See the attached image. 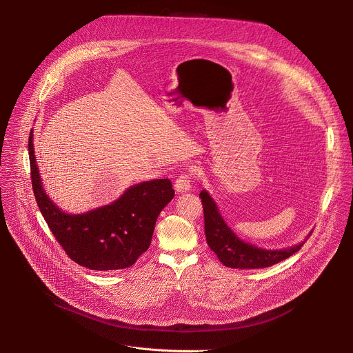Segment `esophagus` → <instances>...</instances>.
I'll return each instance as SVG.
<instances>
[{
	"label": "esophagus",
	"mask_w": 353,
	"mask_h": 353,
	"mask_svg": "<svg viewBox=\"0 0 353 353\" xmlns=\"http://www.w3.org/2000/svg\"><path fill=\"white\" fill-rule=\"evenodd\" d=\"M174 188L177 192H187L191 190V176L187 173H183L177 177L174 183Z\"/></svg>",
	"instance_id": "esophagus-1"
}]
</instances>
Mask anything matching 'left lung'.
Returning <instances> with one entry per match:
<instances>
[{
  "label": "left lung",
  "instance_id": "1",
  "mask_svg": "<svg viewBox=\"0 0 353 353\" xmlns=\"http://www.w3.org/2000/svg\"><path fill=\"white\" fill-rule=\"evenodd\" d=\"M199 198L204 208L207 243L219 261L229 268L256 270L271 267L293 256L306 241L305 240L300 244L282 250H265L245 243L240 240L225 223L215 201L205 190L199 192Z\"/></svg>",
  "mask_w": 353,
  "mask_h": 353
}]
</instances>
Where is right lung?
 I'll list each match as a JSON object with an SVG mask.
<instances>
[{
	"mask_svg": "<svg viewBox=\"0 0 353 353\" xmlns=\"http://www.w3.org/2000/svg\"><path fill=\"white\" fill-rule=\"evenodd\" d=\"M30 179L39 210L67 256L94 271L124 270L135 264L152 240L161 211L174 196L169 179L135 184L110 205L70 215L61 211L43 190L33 134L29 135Z\"/></svg>",
	"mask_w": 353,
	"mask_h": 353,
	"instance_id": "obj_1",
	"label": "right lung"
}]
</instances>
